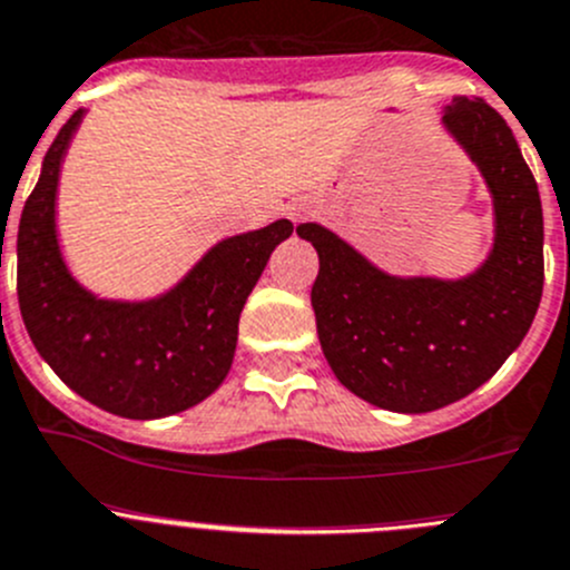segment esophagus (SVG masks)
<instances>
[{
	"label": "esophagus",
	"mask_w": 570,
	"mask_h": 570,
	"mask_svg": "<svg viewBox=\"0 0 570 570\" xmlns=\"http://www.w3.org/2000/svg\"><path fill=\"white\" fill-rule=\"evenodd\" d=\"M306 213H309V207L303 205V202H295V205L289 207V219L301 222V219H306Z\"/></svg>",
	"instance_id": "1"
}]
</instances>
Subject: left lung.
I'll list each match as a JSON object with an SVG mask.
<instances>
[{
	"instance_id": "left-lung-1",
	"label": "left lung",
	"mask_w": 570,
	"mask_h": 570,
	"mask_svg": "<svg viewBox=\"0 0 570 570\" xmlns=\"http://www.w3.org/2000/svg\"><path fill=\"white\" fill-rule=\"evenodd\" d=\"M444 126L492 190L494 244L481 269L461 281L396 278L326 227H297L321 258L312 309L334 376L396 413L470 396L523 343L542 297L540 190L512 129L466 95L446 106Z\"/></svg>"
}]
</instances>
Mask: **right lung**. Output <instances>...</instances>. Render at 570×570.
<instances>
[{"label": "right lung", "instance_id": "right-lung-1", "mask_svg": "<svg viewBox=\"0 0 570 570\" xmlns=\"http://www.w3.org/2000/svg\"><path fill=\"white\" fill-rule=\"evenodd\" d=\"M81 117L76 111L61 126L21 210V321L36 351L78 396L124 419L171 416L199 405L225 382L244 301L295 227L278 219L225 238L154 301H100L69 275L56 236L58 171Z\"/></svg>", "mask_w": 570, "mask_h": 570}]
</instances>
